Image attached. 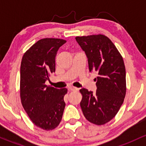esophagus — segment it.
Segmentation results:
<instances>
[{
	"instance_id": "1",
	"label": "esophagus",
	"mask_w": 146,
	"mask_h": 146,
	"mask_svg": "<svg viewBox=\"0 0 146 146\" xmlns=\"http://www.w3.org/2000/svg\"><path fill=\"white\" fill-rule=\"evenodd\" d=\"M68 89L69 91H74V90H78V88H76V87H73V86H69L68 88Z\"/></svg>"
}]
</instances>
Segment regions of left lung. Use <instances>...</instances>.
Wrapping results in <instances>:
<instances>
[{
    "label": "left lung",
    "instance_id": "8db88e82",
    "mask_svg": "<svg viewBox=\"0 0 146 146\" xmlns=\"http://www.w3.org/2000/svg\"><path fill=\"white\" fill-rule=\"evenodd\" d=\"M88 58L90 72L97 71V90H80L85 117L92 123L102 125L119 111L126 95V69L123 58L111 40L102 35L76 37Z\"/></svg>",
    "mask_w": 146,
    "mask_h": 146
}]
</instances>
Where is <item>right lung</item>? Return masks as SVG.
<instances>
[{
  "label": "right lung",
  "mask_w": 146,
  "mask_h": 146,
  "mask_svg": "<svg viewBox=\"0 0 146 146\" xmlns=\"http://www.w3.org/2000/svg\"><path fill=\"white\" fill-rule=\"evenodd\" d=\"M66 40L46 38L26 51L20 66V98L25 111L34 124L44 130H52L61 122L64 98L67 89L45 85L55 72V57Z\"/></svg>",
  "instance_id": "obj_1"
}]
</instances>
